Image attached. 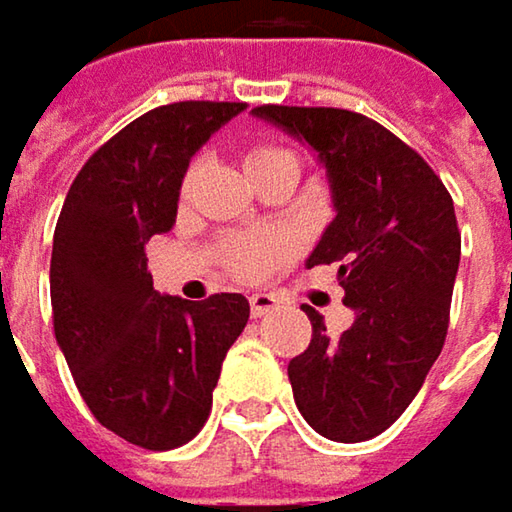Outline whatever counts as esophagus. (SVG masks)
<instances>
[{"instance_id": "1", "label": "esophagus", "mask_w": 512, "mask_h": 512, "mask_svg": "<svg viewBox=\"0 0 512 512\" xmlns=\"http://www.w3.org/2000/svg\"><path fill=\"white\" fill-rule=\"evenodd\" d=\"M249 304H252V316H266L269 310H275L278 299L272 293H252Z\"/></svg>"}]
</instances>
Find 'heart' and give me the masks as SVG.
<instances>
[{"instance_id": "obj_1", "label": "heart", "mask_w": 512, "mask_h": 512, "mask_svg": "<svg viewBox=\"0 0 512 512\" xmlns=\"http://www.w3.org/2000/svg\"><path fill=\"white\" fill-rule=\"evenodd\" d=\"M275 166H290L296 169V155L284 146H255L246 155V172L257 175L263 169H275ZM225 260L228 266L243 275V278H260L272 260H275V249L269 240L263 237H234L225 243Z\"/></svg>"}]
</instances>
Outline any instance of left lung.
<instances>
[{"label":"left lung","mask_w":512,"mask_h":512,"mask_svg":"<svg viewBox=\"0 0 512 512\" xmlns=\"http://www.w3.org/2000/svg\"><path fill=\"white\" fill-rule=\"evenodd\" d=\"M325 166L334 222L307 257L334 263L354 322L328 337L322 316L287 375L307 425L334 442L384 434L440 357L460 266L454 202L440 175L381 122L343 108L260 105L252 111Z\"/></svg>","instance_id":"obj_1"}]
</instances>
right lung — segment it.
Segmentation results:
<instances>
[{"mask_svg": "<svg viewBox=\"0 0 512 512\" xmlns=\"http://www.w3.org/2000/svg\"><path fill=\"white\" fill-rule=\"evenodd\" d=\"M243 108L175 102L128 122L81 166L55 225V340L90 413L149 451L202 431L222 360L249 322L246 296H161L146 269L149 237L175 225L190 158Z\"/></svg>", "mask_w": 512, "mask_h": 512, "instance_id": "right-lung-1", "label": "right lung"}]
</instances>
